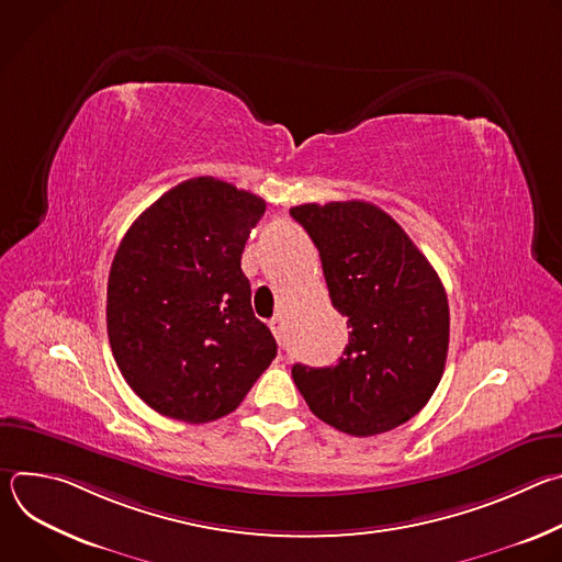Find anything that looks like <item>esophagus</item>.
I'll return each instance as SVG.
<instances>
[{
	"label": "esophagus",
	"instance_id": "1",
	"mask_svg": "<svg viewBox=\"0 0 562 562\" xmlns=\"http://www.w3.org/2000/svg\"><path fill=\"white\" fill-rule=\"evenodd\" d=\"M269 327H271V331H273L276 340H278V342H282V319H280V317L269 319Z\"/></svg>",
	"mask_w": 562,
	"mask_h": 562
}]
</instances>
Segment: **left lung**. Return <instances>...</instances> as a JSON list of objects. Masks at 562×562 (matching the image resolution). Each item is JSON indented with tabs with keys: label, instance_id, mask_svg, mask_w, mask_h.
<instances>
[{
	"label": "left lung",
	"instance_id": "obj_1",
	"mask_svg": "<svg viewBox=\"0 0 562 562\" xmlns=\"http://www.w3.org/2000/svg\"><path fill=\"white\" fill-rule=\"evenodd\" d=\"M323 260L349 345L334 367L293 364L308 409L367 438L412 420L434 395L449 349L445 286L412 237L375 204L351 200L291 209Z\"/></svg>",
	"mask_w": 562,
	"mask_h": 562
}]
</instances>
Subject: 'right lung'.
Masks as SVG:
<instances>
[{
    "mask_svg": "<svg viewBox=\"0 0 562 562\" xmlns=\"http://www.w3.org/2000/svg\"><path fill=\"white\" fill-rule=\"evenodd\" d=\"M267 202L193 178L153 202L113 258L106 327L128 386L191 425L237 409L278 353L239 267Z\"/></svg>",
    "mask_w": 562,
    "mask_h": 562,
    "instance_id": "add662e5",
    "label": "right lung"
}]
</instances>
